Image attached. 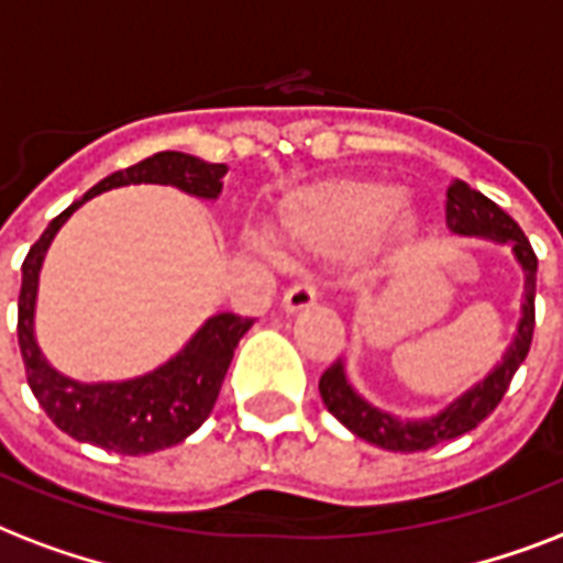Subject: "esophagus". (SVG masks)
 I'll list each match as a JSON object with an SVG mask.
<instances>
[{
	"mask_svg": "<svg viewBox=\"0 0 563 563\" xmlns=\"http://www.w3.org/2000/svg\"><path fill=\"white\" fill-rule=\"evenodd\" d=\"M313 299H317V287H313L308 278H302V282H296V285L287 287L282 305H285L287 313H296L305 311V308H311Z\"/></svg>",
	"mask_w": 563,
	"mask_h": 563,
	"instance_id": "34e87169",
	"label": "esophagus"
}]
</instances>
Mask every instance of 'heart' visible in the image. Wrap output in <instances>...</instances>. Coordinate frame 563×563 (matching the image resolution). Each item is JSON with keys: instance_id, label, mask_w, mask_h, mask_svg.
<instances>
[{"instance_id": "heart-1", "label": "heart", "mask_w": 563, "mask_h": 563, "mask_svg": "<svg viewBox=\"0 0 563 563\" xmlns=\"http://www.w3.org/2000/svg\"><path fill=\"white\" fill-rule=\"evenodd\" d=\"M399 250H411L420 217L399 202V190L373 178H329L305 187L278 205L269 234L282 246L305 255H346L378 232Z\"/></svg>"}]
</instances>
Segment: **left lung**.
<instances>
[{
	"label": "left lung",
	"mask_w": 563,
	"mask_h": 563,
	"mask_svg": "<svg viewBox=\"0 0 563 563\" xmlns=\"http://www.w3.org/2000/svg\"><path fill=\"white\" fill-rule=\"evenodd\" d=\"M446 225L455 234L467 238H487L496 243H511L514 255L526 269V302H522V317L517 325V338L505 352L503 364H496L494 373H487L476 387H470L467 394L459 396L455 402H449L440 413L429 420L402 422L390 417L387 411H378L369 402H364L343 373V361H334L320 376V396L338 420L358 434L367 443H376L390 452H422L443 443V440L461 438L485 420L487 413L503 402L505 390L511 385L514 373L529 355L531 334H534V287H538V255L531 250L529 238L522 229L499 208L490 202L485 194H478L467 181L455 178L446 190Z\"/></svg>",
	"instance_id": "1"
}]
</instances>
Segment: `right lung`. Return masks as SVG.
<instances>
[{"label": "right lung", "mask_w": 563, "mask_h": 563, "mask_svg": "<svg viewBox=\"0 0 563 563\" xmlns=\"http://www.w3.org/2000/svg\"><path fill=\"white\" fill-rule=\"evenodd\" d=\"M225 173H229L225 164H208L185 152H158L134 167L111 173L99 185L90 187L78 202L69 205L67 211H60L46 225L41 241L25 255L20 313H16V338L23 352L25 378L43 411L49 413V420L60 431H67L69 438L85 440L108 452H120V455H150V452L181 443L213 411L222 378L232 364L234 346L250 331L252 317L217 313L196 331L176 358H169L167 364H161L158 369L141 378L99 382V385L73 382L46 364L34 341L37 278H41L43 255L49 250L52 238L58 234V229L78 205H85L87 199L111 187L173 185L190 196L217 199Z\"/></svg>", "instance_id": "obj_1"}]
</instances>
